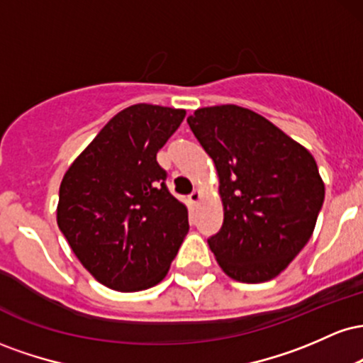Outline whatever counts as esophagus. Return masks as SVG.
I'll list each match as a JSON object with an SVG mask.
<instances>
[{
	"label": "esophagus",
	"mask_w": 363,
	"mask_h": 363,
	"mask_svg": "<svg viewBox=\"0 0 363 363\" xmlns=\"http://www.w3.org/2000/svg\"><path fill=\"white\" fill-rule=\"evenodd\" d=\"M189 201L193 203V205H198V203L201 201V191H193L189 196Z\"/></svg>",
	"instance_id": "obj_1"
}]
</instances>
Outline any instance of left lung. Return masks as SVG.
<instances>
[{"label": "left lung", "instance_id": "obj_1", "mask_svg": "<svg viewBox=\"0 0 363 363\" xmlns=\"http://www.w3.org/2000/svg\"><path fill=\"white\" fill-rule=\"evenodd\" d=\"M213 160L223 225L208 239L227 277L261 283L306 247L324 201V182L306 147L251 109L225 104L187 118Z\"/></svg>", "mask_w": 363, "mask_h": 363}]
</instances>
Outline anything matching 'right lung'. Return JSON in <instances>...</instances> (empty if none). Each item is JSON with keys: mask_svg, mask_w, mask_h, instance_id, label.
Segmentation results:
<instances>
[{"mask_svg": "<svg viewBox=\"0 0 363 363\" xmlns=\"http://www.w3.org/2000/svg\"><path fill=\"white\" fill-rule=\"evenodd\" d=\"M184 109L136 104L118 112L74 158L60 186L57 227L85 269L118 291L157 285L189 230L157 152Z\"/></svg>", "mask_w": 363, "mask_h": 363, "instance_id": "right-lung-1", "label": "right lung"}]
</instances>
